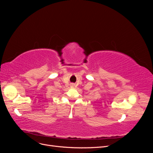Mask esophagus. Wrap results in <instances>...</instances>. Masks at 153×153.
Here are the masks:
<instances>
[{
	"instance_id": "obj_1",
	"label": "esophagus",
	"mask_w": 153,
	"mask_h": 153,
	"mask_svg": "<svg viewBox=\"0 0 153 153\" xmlns=\"http://www.w3.org/2000/svg\"><path fill=\"white\" fill-rule=\"evenodd\" d=\"M71 86H74V85H75V84H71Z\"/></svg>"
}]
</instances>
